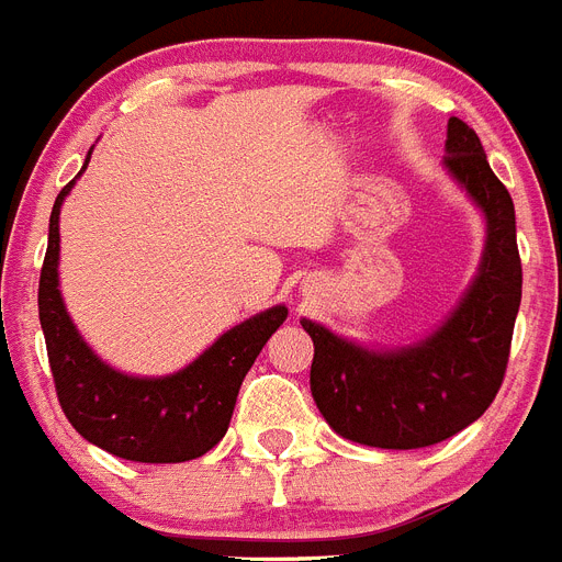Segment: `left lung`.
<instances>
[{
  "label": "left lung",
  "mask_w": 562,
  "mask_h": 562,
  "mask_svg": "<svg viewBox=\"0 0 562 562\" xmlns=\"http://www.w3.org/2000/svg\"><path fill=\"white\" fill-rule=\"evenodd\" d=\"M447 169L486 214L481 271L456 314L413 348L373 353L302 319L314 339L311 393L325 422L356 443L418 450L447 441L486 413L504 384L524 268L515 203L492 172L475 130L447 126Z\"/></svg>",
  "instance_id": "left-lung-1"
}]
</instances>
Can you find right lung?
Wrapping results in <instances>:
<instances>
[{
    "instance_id": "1",
    "label": "right lung",
    "mask_w": 562,
    "mask_h": 562,
    "mask_svg": "<svg viewBox=\"0 0 562 562\" xmlns=\"http://www.w3.org/2000/svg\"><path fill=\"white\" fill-rule=\"evenodd\" d=\"M70 187L72 180L53 203L38 277V319L67 422L78 436L126 461L180 463L206 456L226 436L243 379L285 322L288 308L277 305L251 316L223 334L198 362L166 379H133L106 368L72 328L58 294V209Z\"/></svg>"
}]
</instances>
